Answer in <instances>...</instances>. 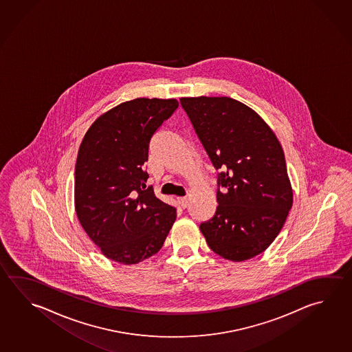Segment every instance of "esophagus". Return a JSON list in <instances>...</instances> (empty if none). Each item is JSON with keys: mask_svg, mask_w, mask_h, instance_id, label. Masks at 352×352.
Segmentation results:
<instances>
[{"mask_svg": "<svg viewBox=\"0 0 352 352\" xmlns=\"http://www.w3.org/2000/svg\"><path fill=\"white\" fill-rule=\"evenodd\" d=\"M177 202L182 208H186L188 206V199L187 197H177Z\"/></svg>", "mask_w": 352, "mask_h": 352, "instance_id": "esophagus-1", "label": "esophagus"}]
</instances>
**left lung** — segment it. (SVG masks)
<instances>
[{
  "instance_id": "obj_1",
  "label": "left lung",
  "mask_w": 352,
  "mask_h": 352,
  "mask_svg": "<svg viewBox=\"0 0 352 352\" xmlns=\"http://www.w3.org/2000/svg\"><path fill=\"white\" fill-rule=\"evenodd\" d=\"M218 175L217 210L199 226L218 256L243 262L273 243L293 206L285 157L262 116L228 96L179 98Z\"/></svg>"
}]
</instances>
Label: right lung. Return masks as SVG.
<instances>
[{
	"instance_id": "add662e5",
	"label": "right lung",
	"mask_w": 352,
	"mask_h": 352,
	"mask_svg": "<svg viewBox=\"0 0 352 352\" xmlns=\"http://www.w3.org/2000/svg\"><path fill=\"white\" fill-rule=\"evenodd\" d=\"M179 107L176 99L136 98L99 116L78 150L74 206L102 254L125 265L156 254L176 219L157 199L144 164L155 131Z\"/></svg>"
}]
</instances>
